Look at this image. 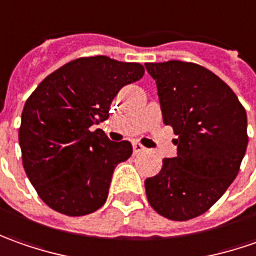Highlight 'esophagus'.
I'll return each mask as SVG.
<instances>
[{"mask_svg": "<svg viewBox=\"0 0 256 256\" xmlns=\"http://www.w3.org/2000/svg\"><path fill=\"white\" fill-rule=\"evenodd\" d=\"M146 150L144 146H142L140 143H133V152H134V154H138V153H143Z\"/></svg>", "mask_w": 256, "mask_h": 256, "instance_id": "obj_1", "label": "esophagus"}]
</instances>
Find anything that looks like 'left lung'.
Instances as JSON below:
<instances>
[{
  "instance_id": "8db88e82",
  "label": "left lung",
  "mask_w": 256,
  "mask_h": 256,
  "mask_svg": "<svg viewBox=\"0 0 256 256\" xmlns=\"http://www.w3.org/2000/svg\"><path fill=\"white\" fill-rule=\"evenodd\" d=\"M156 80L163 122L177 138V156L144 181L160 216L187 221L216 204L240 172L246 146V112L216 74L191 62L146 64Z\"/></svg>"
}]
</instances>
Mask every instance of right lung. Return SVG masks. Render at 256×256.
<instances>
[{"label": "right lung", "instance_id": "obj_1", "mask_svg": "<svg viewBox=\"0 0 256 256\" xmlns=\"http://www.w3.org/2000/svg\"><path fill=\"white\" fill-rule=\"evenodd\" d=\"M143 75L140 64L79 58L46 76L25 102L18 134L24 168L52 210L79 216L106 202L114 167L133 147L92 126L109 118L120 89Z\"/></svg>", "mask_w": 256, "mask_h": 256}]
</instances>
